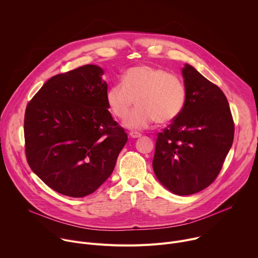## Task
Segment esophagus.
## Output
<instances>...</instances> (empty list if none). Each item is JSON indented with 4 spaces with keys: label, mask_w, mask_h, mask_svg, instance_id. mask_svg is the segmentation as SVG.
I'll return each instance as SVG.
<instances>
[{
    "label": "esophagus",
    "mask_w": 258,
    "mask_h": 258,
    "mask_svg": "<svg viewBox=\"0 0 258 258\" xmlns=\"http://www.w3.org/2000/svg\"><path fill=\"white\" fill-rule=\"evenodd\" d=\"M142 135L139 134V133H136V132H131L130 133V137L133 138V139H137V138H140Z\"/></svg>",
    "instance_id": "obj_1"
}]
</instances>
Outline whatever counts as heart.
Here are the masks:
<instances>
[{
  "label": "heart",
  "instance_id": "obj_1",
  "mask_svg": "<svg viewBox=\"0 0 258 258\" xmlns=\"http://www.w3.org/2000/svg\"><path fill=\"white\" fill-rule=\"evenodd\" d=\"M186 98V86L178 76L147 64L128 68L122 82L114 83L106 93L109 110L121 120L127 117L136 99L138 106L126 120V126L134 130L145 128L154 120L159 124L174 120Z\"/></svg>",
  "mask_w": 258,
  "mask_h": 258
}]
</instances>
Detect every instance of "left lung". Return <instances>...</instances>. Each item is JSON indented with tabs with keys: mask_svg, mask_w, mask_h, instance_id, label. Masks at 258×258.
Instances as JSON below:
<instances>
[{
	"mask_svg": "<svg viewBox=\"0 0 258 258\" xmlns=\"http://www.w3.org/2000/svg\"><path fill=\"white\" fill-rule=\"evenodd\" d=\"M186 104L156 138L154 172L177 195L202 191L215 180L231 149L235 124L227 97L216 85L186 64Z\"/></svg>",
	"mask_w": 258,
	"mask_h": 258,
	"instance_id": "8db88e82",
	"label": "left lung"
}]
</instances>
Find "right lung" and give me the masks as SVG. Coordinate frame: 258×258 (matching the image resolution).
<instances>
[{
  "label": "right lung",
  "instance_id": "right-lung-1",
  "mask_svg": "<svg viewBox=\"0 0 258 258\" xmlns=\"http://www.w3.org/2000/svg\"><path fill=\"white\" fill-rule=\"evenodd\" d=\"M103 73L92 64L59 73L25 109L27 163L48 187L65 196L94 193L112 173L127 141L108 111Z\"/></svg>",
  "mask_w": 258,
  "mask_h": 258
}]
</instances>
